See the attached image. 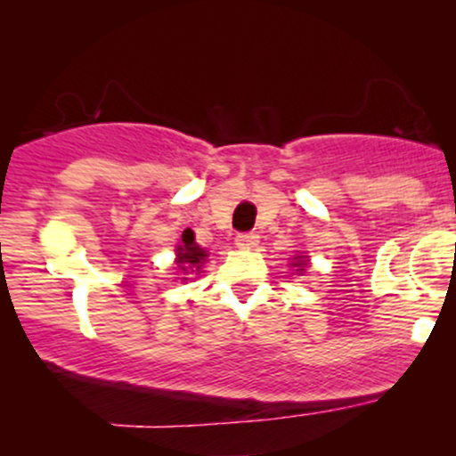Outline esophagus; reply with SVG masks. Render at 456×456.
<instances>
[{
  "label": "esophagus",
  "mask_w": 456,
  "mask_h": 456,
  "mask_svg": "<svg viewBox=\"0 0 456 456\" xmlns=\"http://www.w3.org/2000/svg\"><path fill=\"white\" fill-rule=\"evenodd\" d=\"M259 238L257 233H238L235 235V244L242 246V248H253V246H257Z\"/></svg>",
  "instance_id": "esophagus-1"
}]
</instances>
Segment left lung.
<instances>
[{"instance_id":"1","label":"left lung","mask_w":456,"mask_h":456,"mask_svg":"<svg viewBox=\"0 0 456 456\" xmlns=\"http://www.w3.org/2000/svg\"><path fill=\"white\" fill-rule=\"evenodd\" d=\"M306 261H308V259L305 257V255H297V257H296V264H291V265H296V268H300V272H302V270H305L306 265H308Z\"/></svg>"}]
</instances>
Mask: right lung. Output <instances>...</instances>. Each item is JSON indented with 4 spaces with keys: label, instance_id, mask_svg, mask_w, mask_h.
Wrapping results in <instances>:
<instances>
[{
    "label": "right lung",
    "instance_id": "1",
    "mask_svg": "<svg viewBox=\"0 0 456 456\" xmlns=\"http://www.w3.org/2000/svg\"><path fill=\"white\" fill-rule=\"evenodd\" d=\"M182 242H184V244H180L175 248L177 268L184 270L186 274H188V272L192 274V272L201 268V264L206 261L208 253L203 248H199V244H195V235H192L191 229H188V232H184V235H182Z\"/></svg>",
    "mask_w": 456,
    "mask_h": 456
}]
</instances>
